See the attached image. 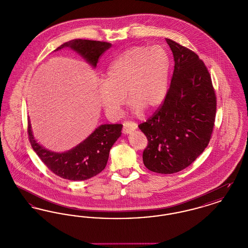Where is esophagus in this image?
Returning a JSON list of instances; mask_svg holds the SVG:
<instances>
[{
    "mask_svg": "<svg viewBox=\"0 0 248 248\" xmlns=\"http://www.w3.org/2000/svg\"><path fill=\"white\" fill-rule=\"evenodd\" d=\"M123 125H124L123 133H124V134H129L130 132L137 129V127H138L136 123H134V122H127V121L124 122Z\"/></svg>",
    "mask_w": 248,
    "mask_h": 248,
    "instance_id": "34e87169",
    "label": "esophagus"
}]
</instances>
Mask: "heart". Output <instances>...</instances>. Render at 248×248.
Masks as SVG:
<instances>
[{"instance_id": "obj_1", "label": "heart", "mask_w": 248, "mask_h": 248, "mask_svg": "<svg viewBox=\"0 0 248 248\" xmlns=\"http://www.w3.org/2000/svg\"><path fill=\"white\" fill-rule=\"evenodd\" d=\"M170 58L165 48L139 46L127 49L109 64L106 79L99 81L97 96L107 112L117 115L125 102L140 112L153 110L165 99Z\"/></svg>"}]
</instances>
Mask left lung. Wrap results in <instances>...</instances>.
<instances>
[{"label": "left lung", "mask_w": 248, "mask_h": 248, "mask_svg": "<svg viewBox=\"0 0 248 248\" xmlns=\"http://www.w3.org/2000/svg\"><path fill=\"white\" fill-rule=\"evenodd\" d=\"M175 68L162 105L139 127L148 145L143 163L155 173L173 174L191 165L211 140L217 96L210 73L196 53L165 39Z\"/></svg>", "instance_id": "1"}]
</instances>
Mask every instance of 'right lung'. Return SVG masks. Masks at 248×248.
I'll list each match as a JSON object with an SVG mask.
<instances>
[{
  "mask_svg": "<svg viewBox=\"0 0 248 248\" xmlns=\"http://www.w3.org/2000/svg\"><path fill=\"white\" fill-rule=\"evenodd\" d=\"M111 46L107 42L75 39L61 45L56 50L71 47L83 56L93 67L105 51ZM55 50V51H56ZM123 124H102L82 143L63 154L50 152L36 142L31 124L28 135L32 149L42 162L57 176L69 180H85L99 174L107 165L109 151L121 136Z\"/></svg>",
  "mask_w": 248,
  "mask_h": 248,
  "instance_id": "1",
  "label": "right lung"
}]
</instances>
